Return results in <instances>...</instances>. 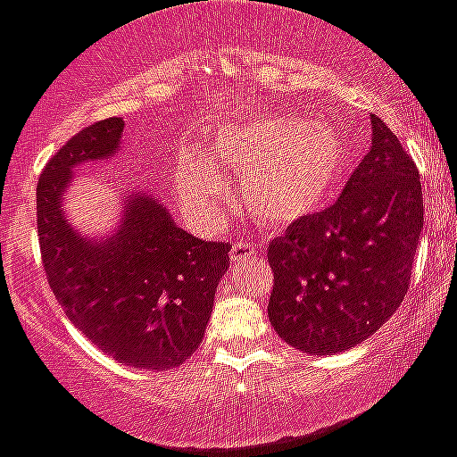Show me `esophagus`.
I'll use <instances>...</instances> for the list:
<instances>
[{"label": "esophagus", "instance_id": "34e87169", "mask_svg": "<svg viewBox=\"0 0 457 457\" xmlns=\"http://www.w3.org/2000/svg\"><path fill=\"white\" fill-rule=\"evenodd\" d=\"M255 251H258V242L253 240H240L233 245L231 249V260H242V258H249V255H253Z\"/></svg>", "mask_w": 457, "mask_h": 457}]
</instances>
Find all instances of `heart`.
<instances>
[{
	"instance_id": "1",
	"label": "heart",
	"mask_w": 457,
	"mask_h": 457,
	"mask_svg": "<svg viewBox=\"0 0 457 457\" xmlns=\"http://www.w3.org/2000/svg\"><path fill=\"white\" fill-rule=\"evenodd\" d=\"M215 161L242 170L246 208L264 224L280 226L328 206L345 175L347 152L341 134L305 116L273 114L221 125L208 152L188 147L177 156V202L197 231H217L228 212L231 188Z\"/></svg>"
}]
</instances>
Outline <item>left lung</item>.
I'll list each match as a JSON object with an SVG mask.
<instances>
[{"label":"left lung","instance_id":"8db88e82","mask_svg":"<svg viewBox=\"0 0 457 457\" xmlns=\"http://www.w3.org/2000/svg\"><path fill=\"white\" fill-rule=\"evenodd\" d=\"M424 226L415 161L372 116L370 150L341 197L269 242V320L307 354H337L372 337L411 285Z\"/></svg>","mask_w":457,"mask_h":457}]
</instances>
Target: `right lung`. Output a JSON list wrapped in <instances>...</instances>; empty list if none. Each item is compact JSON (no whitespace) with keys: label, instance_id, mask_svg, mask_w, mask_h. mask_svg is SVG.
Wrapping results in <instances>:
<instances>
[{"label":"right lung","instance_id":"obj_1","mask_svg":"<svg viewBox=\"0 0 457 457\" xmlns=\"http://www.w3.org/2000/svg\"><path fill=\"white\" fill-rule=\"evenodd\" d=\"M125 123L107 119L55 152L37 181V236L55 298L73 325L119 363L181 366L202 343L228 242L186 233L159 199L132 193L112 236L87 237L64 217L73 168L112 159Z\"/></svg>","mask_w":457,"mask_h":457}]
</instances>
